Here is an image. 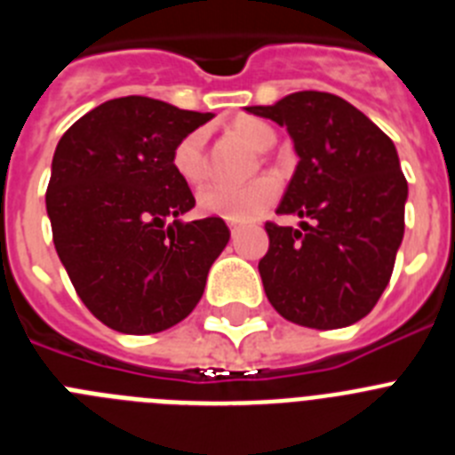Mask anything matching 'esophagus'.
Returning a JSON list of instances; mask_svg holds the SVG:
<instances>
[{
  "label": "esophagus",
  "mask_w": 455,
  "mask_h": 455,
  "mask_svg": "<svg viewBox=\"0 0 455 455\" xmlns=\"http://www.w3.org/2000/svg\"><path fill=\"white\" fill-rule=\"evenodd\" d=\"M228 225H230V232H232V236H236V235H239L241 225H236V223H228Z\"/></svg>",
  "instance_id": "34e87169"
}]
</instances>
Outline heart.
<instances>
[{"label":"heart","mask_w":455,"mask_h":455,"mask_svg":"<svg viewBox=\"0 0 455 455\" xmlns=\"http://www.w3.org/2000/svg\"><path fill=\"white\" fill-rule=\"evenodd\" d=\"M255 150H268L275 143L271 124L257 118H236L230 127ZM172 168L187 184H196L204 175V132H188L172 150ZM277 198L273 178H257L248 184H207L198 191V209L207 216L246 223L257 219Z\"/></svg>","instance_id":"1"}]
</instances>
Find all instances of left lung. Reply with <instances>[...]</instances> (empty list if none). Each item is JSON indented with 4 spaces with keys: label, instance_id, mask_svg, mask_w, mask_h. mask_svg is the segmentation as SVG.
I'll return each instance as SVG.
<instances>
[{
    "label": "left lung",
    "instance_id": "8db88e82",
    "mask_svg": "<svg viewBox=\"0 0 455 455\" xmlns=\"http://www.w3.org/2000/svg\"><path fill=\"white\" fill-rule=\"evenodd\" d=\"M246 111L287 127L299 166L275 212L312 220L300 230L267 223L268 303L305 328L355 323L387 287L403 241L408 182L392 139L331 92H291Z\"/></svg>",
    "mask_w": 455,
    "mask_h": 455
}]
</instances>
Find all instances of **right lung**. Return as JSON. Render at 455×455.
Returning <instances> with one entry per match:
<instances>
[{"instance_id":"right-lung-1","label":"right lung","mask_w":455,"mask_h":455,"mask_svg":"<svg viewBox=\"0 0 455 455\" xmlns=\"http://www.w3.org/2000/svg\"><path fill=\"white\" fill-rule=\"evenodd\" d=\"M212 118L130 95L88 111L56 146L45 196L56 252L114 331L152 335L187 319L230 241L223 219L182 220L196 198L172 168L180 139Z\"/></svg>"}]
</instances>
